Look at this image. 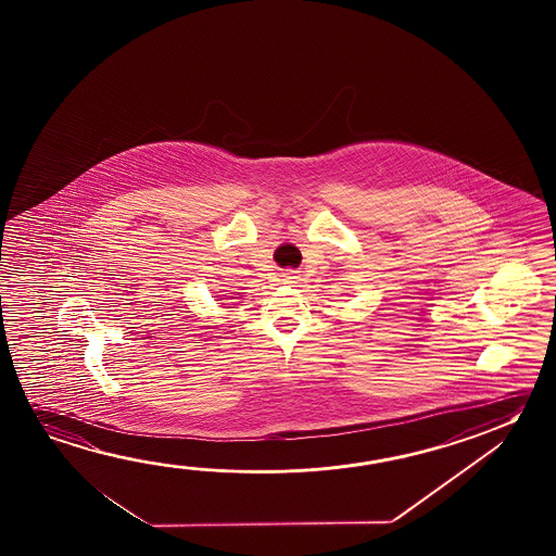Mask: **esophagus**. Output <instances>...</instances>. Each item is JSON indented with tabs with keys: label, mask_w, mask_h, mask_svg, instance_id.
I'll return each instance as SVG.
<instances>
[{
	"label": "esophagus",
	"mask_w": 556,
	"mask_h": 556,
	"mask_svg": "<svg viewBox=\"0 0 556 556\" xmlns=\"http://www.w3.org/2000/svg\"><path fill=\"white\" fill-rule=\"evenodd\" d=\"M289 275V277H287V279H296V277H292V274H287Z\"/></svg>",
	"instance_id": "1"
}]
</instances>
